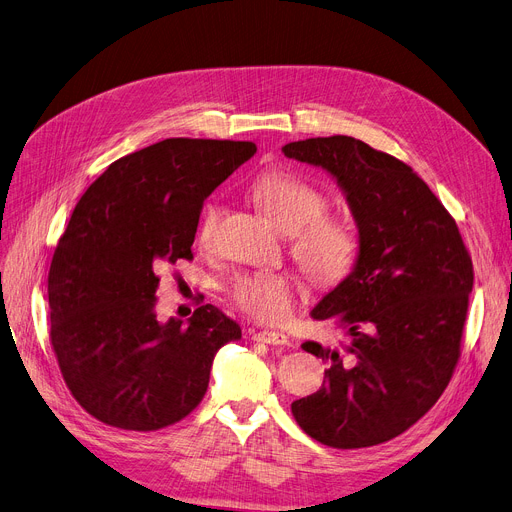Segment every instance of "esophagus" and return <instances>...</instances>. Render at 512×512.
I'll list each match as a JSON object with an SVG mask.
<instances>
[{"instance_id": "obj_1", "label": "esophagus", "mask_w": 512, "mask_h": 512, "mask_svg": "<svg viewBox=\"0 0 512 512\" xmlns=\"http://www.w3.org/2000/svg\"><path fill=\"white\" fill-rule=\"evenodd\" d=\"M253 340L263 342V344H274V346H288L290 340L282 332H253Z\"/></svg>"}]
</instances>
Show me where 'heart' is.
<instances>
[{
	"label": "heart",
	"mask_w": 512,
	"mask_h": 512,
	"mask_svg": "<svg viewBox=\"0 0 512 512\" xmlns=\"http://www.w3.org/2000/svg\"><path fill=\"white\" fill-rule=\"evenodd\" d=\"M251 195L261 211L284 234H292V255L319 286H334L351 272L357 255V236L346 220L330 215L328 197L301 176L272 170L259 176ZM222 207L207 203L201 211L197 240L207 247ZM297 284L282 272L261 270L238 276L230 286L234 305L263 324H278L292 311Z\"/></svg>",
	"instance_id": "heart-1"
}]
</instances>
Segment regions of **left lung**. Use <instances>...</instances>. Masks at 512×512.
<instances>
[{"label": "left lung", "mask_w": 512, "mask_h": 512, "mask_svg": "<svg viewBox=\"0 0 512 512\" xmlns=\"http://www.w3.org/2000/svg\"><path fill=\"white\" fill-rule=\"evenodd\" d=\"M282 151L332 174L359 228L353 272L311 311L348 338L338 348L303 344L328 369L292 415L332 448L388 442L436 405L459 363L471 255L452 215L400 159L344 134Z\"/></svg>", "instance_id": "obj_1"}]
</instances>
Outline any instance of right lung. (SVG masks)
<instances>
[{
	"label": "right lung",
	"instance_id": "1",
	"mask_svg": "<svg viewBox=\"0 0 512 512\" xmlns=\"http://www.w3.org/2000/svg\"><path fill=\"white\" fill-rule=\"evenodd\" d=\"M255 151L249 141H159L116 159L76 203L49 267V340L95 419L132 432L184 419L207 392L215 353L240 340L213 305L164 324L155 290L166 265L193 259L203 201Z\"/></svg>",
	"mask_w": 512,
	"mask_h": 512
}]
</instances>
